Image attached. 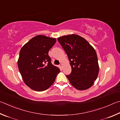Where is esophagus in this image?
<instances>
[{
    "label": "esophagus",
    "mask_w": 120,
    "mask_h": 120,
    "mask_svg": "<svg viewBox=\"0 0 120 120\" xmlns=\"http://www.w3.org/2000/svg\"><path fill=\"white\" fill-rule=\"evenodd\" d=\"M62 66H63V65H62V64H60V65H59V66H60V68H62Z\"/></svg>",
    "instance_id": "34e87169"
}]
</instances>
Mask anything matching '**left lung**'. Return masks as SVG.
<instances>
[{"mask_svg": "<svg viewBox=\"0 0 120 120\" xmlns=\"http://www.w3.org/2000/svg\"><path fill=\"white\" fill-rule=\"evenodd\" d=\"M57 39L70 62L72 72L66 75L70 83L79 90L89 89L99 71L95 49L86 40L77 35L64 36Z\"/></svg>", "mask_w": 120, "mask_h": 120, "instance_id": "obj_1", "label": "left lung"}]
</instances>
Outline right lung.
<instances>
[{
  "label": "right lung",
  "mask_w": 120,
  "mask_h": 120,
  "mask_svg": "<svg viewBox=\"0 0 120 120\" xmlns=\"http://www.w3.org/2000/svg\"><path fill=\"white\" fill-rule=\"evenodd\" d=\"M56 38L37 35L20 49L18 60L19 70L25 83L35 91L48 89L55 80L60 70L54 66L48 52Z\"/></svg>",
  "instance_id": "obj_1"
}]
</instances>
